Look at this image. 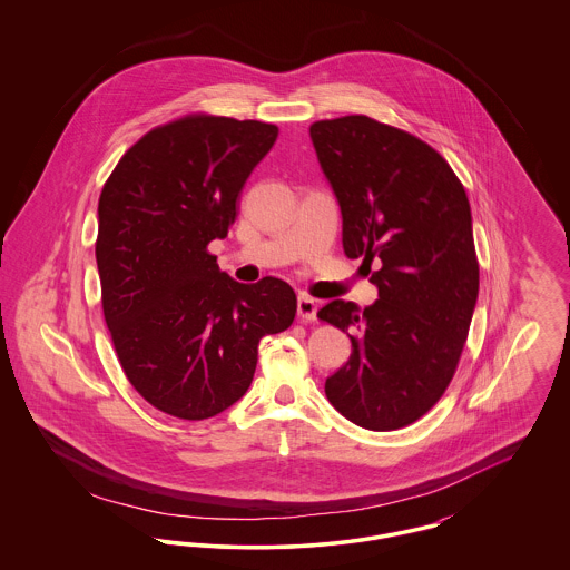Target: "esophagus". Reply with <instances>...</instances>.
I'll return each mask as SVG.
<instances>
[{
	"label": "esophagus",
	"mask_w": 570,
	"mask_h": 570,
	"mask_svg": "<svg viewBox=\"0 0 570 570\" xmlns=\"http://www.w3.org/2000/svg\"><path fill=\"white\" fill-rule=\"evenodd\" d=\"M316 312H318V305L316 301L307 295H301L297 301V314L301 321L305 323H314L316 321Z\"/></svg>",
	"instance_id": "esophagus-1"
}]
</instances>
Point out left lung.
Instances as JSON below:
<instances>
[{"mask_svg": "<svg viewBox=\"0 0 570 570\" xmlns=\"http://www.w3.org/2000/svg\"><path fill=\"white\" fill-rule=\"evenodd\" d=\"M309 136L342 209L344 254L380 261L374 305L318 312L352 328L326 397L358 428L400 430L434 407L460 363L479 297L470 203L449 163L406 130L346 115L314 121Z\"/></svg>", "mask_w": 570, "mask_h": 570, "instance_id": "left-lung-1", "label": "left lung"}]
</instances>
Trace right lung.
<instances>
[{
    "label": "right lung",
    "instance_id": "add662e5",
    "mask_svg": "<svg viewBox=\"0 0 570 570\" xmlns=\"http://www.w3.org/2000/svg\"><path fill=\"white\" fill-rule=\"evenodd\" d=\"M277 126L194 112L140 136L98 200L102 312L121 370L142 400L203 421L244 397L258 342L297 314L277 279L239 284L207 245L237 217L249 173Z\"/></svg>",
    "mask_w": 570,
    "mask_h": 570
}]
</instances>
